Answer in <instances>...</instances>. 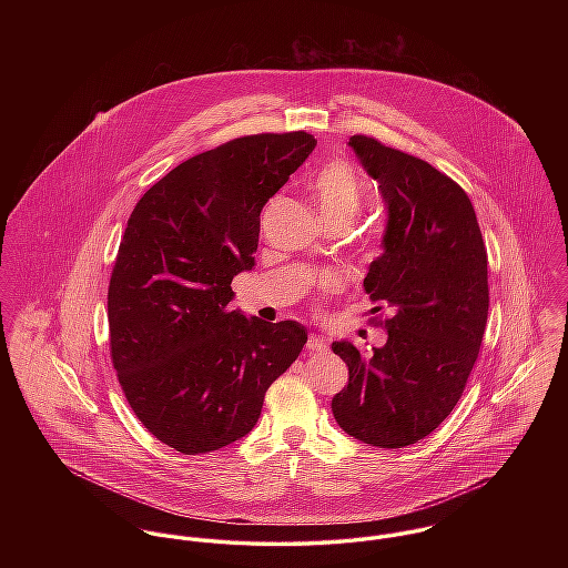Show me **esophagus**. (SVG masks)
I'll return each instance as SVG.
<instances>
[{
    "label": "esophagus",
    "instance_id": "1",
    "mask_svg": "<svg viewBox=\"0 0 568 568\" xmlns=\"http://www.w3.org/2000/svg\"><path fill=\"white\" fill-rule=\"evenodd\" d=\"M306 347H308L311 352H327V341H325L324 336H317V334H313V336L308 338Z\"/></svg>",
    "mask_w": 568,
    "mask_h": 568
}]
</instances>
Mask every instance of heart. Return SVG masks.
Listing matches in <instances>:
<instances>
[{"label":"heart","instance_id":"heart-1","mask_svg":"<svg viewBox=\"0 0 568 568\" xmlns=\"http://www.w3.org/2000/svg\"><path fill=\"white\" fill-rule=\"evenodd\" d=\"M315 201L325 221H349L363 203L361 183L354 170L345 163H327L315 179Z\"/></svg>","mask_w":568,"mask_h":568}]
</instances>
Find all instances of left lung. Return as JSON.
Instances as JSON below:
<instances>
[{
	"instance_id": "8db88e82",
	"label": "left lung",
	"mask_w": 568,
	"mask_h": 568,
	"mask_svg": "<svg viewBox=\"0 0 568 568\" xmlns=\"http://www.w3.org/2000/svg\"><path fill=\"white\" fill-rule=\"evenodd\" d=\"M347 144L387 210L383 253L363 286L374 313L394 315L369 356L332 343L349 369L332 413L354 439L403 448L450 415L475 367L489 306L486 244L468 194L444 172L374 138Z\"/></svg>"
}]
</instances>
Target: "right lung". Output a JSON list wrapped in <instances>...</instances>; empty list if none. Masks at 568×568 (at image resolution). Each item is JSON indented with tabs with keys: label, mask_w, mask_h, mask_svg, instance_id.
<instances>
[{
	"label": "right lung",
	"mask_w": 568,
	"mask_h": 568,
	"mask_svg": "<svg viewBox=\"0 0 568 568\" xmlns=\"http://www.w3.org/2000/svg\"><path fill=\"white\" fill-rule=\"evenodd\" d=\"M304 131L232 140L172 168L135 205L109 284L111 358L140 422L183 455L257 422L264 394L308 341L297 322L230 311L255 266L264 203L315 151Z\"/></svg>",
	"instance_id": "1"
}]
</instances>
